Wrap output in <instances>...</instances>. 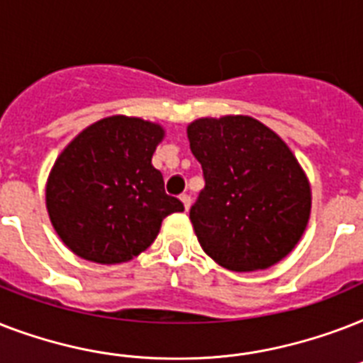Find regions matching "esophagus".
I'll return each mask as SVG.
<instances>
[{"instance_id": "obj_1", "label": "esophagus", "mask_w": 363, "mask_h": 363, "mask_svg": "<svg viewBox=\"0 0 363 363\" xmlns=\"http://www.w3.org/2000/svg\"><path fill=\"white\" fill-rule=\"evenodd\" d=\"M181 201H182V205H184V211L190 209V205H192V199H190V196H188V194H182Z\"/></svg>"}]
</instances>
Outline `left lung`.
Wrapping results in <instances>:
<instances>
[{"instance_id":"left-lung-1","label":"left lung","mask_w":363,"mask_h":363,"mask_svg":"<svg viewBox=\"0 0 363 363\" xmlns=\"http://www.w3.org/2000/svg\"><path fill=\"white\" fill-rule=\"evenodd\" d=\"M186 133L205 179L190 209L201 248L232 271L281 262L311 215L309 181L286 143L242 115L198 118Z\"/></svg>"}]
</instances>
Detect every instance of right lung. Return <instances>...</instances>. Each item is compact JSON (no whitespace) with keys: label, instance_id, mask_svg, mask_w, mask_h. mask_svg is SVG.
I'll use <instances>...</instances> for the list:
<instances>
[{"label":"right lung","instance_id":"add662e5","mask_svg":"<svg viewBox=\"0 0 363 363\" xmlns=\"http://www.w3.org/2000/svg\"><path fill=\"white\" fill-rule=\"evenodd\" d=\"M164 135L160 124L115 115L88 125L62 150L47 181V211L71 252L122 264L152 245L165 216L184 211L152 165Z\"/></svg>","mask_w":363,"mask_h":363}]
</instances>
